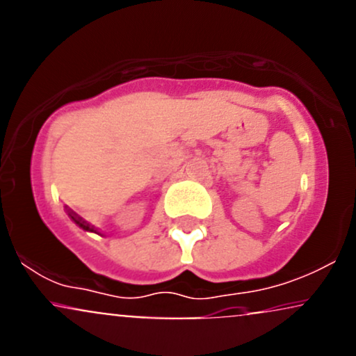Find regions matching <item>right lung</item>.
I'll return each instance as SVG.
<instances>
[{
  "instance_id": "obj_1",
  "label": "right lung",
  "mask_w": 356,
  "mask_h": 356,
  "mask_svg": "<svg viewBox=\"0 0 356 356\" xmlns=\"http://www.w3.org/2000/svg\"><path fill=\"white\" fill-rule=\"evenodd\" d=\"M68 214H70V218H72L73 220H75L76 224H79V226L81 227V229H85V231H92V232H93V229H95V227H93V226H90L88 222H85V220L81 219L79 214H75V212H73L72 209H68Z\"/></svg>"
}]
</instances>
